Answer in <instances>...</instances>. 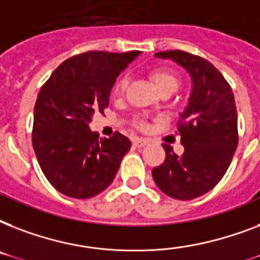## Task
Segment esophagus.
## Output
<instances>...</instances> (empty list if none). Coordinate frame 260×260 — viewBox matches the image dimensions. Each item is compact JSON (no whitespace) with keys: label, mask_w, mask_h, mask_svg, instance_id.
Listing matches in <instances>:
<instances>
[{"label":"esophagus","mask_w":260,"mask_h":260,"mask_svg":"<svg viewBox=\"0 0 260 260\" xmlns=\"http://www.w3.org/2000/svg\"><path fill=\"white\" fill-rule=\"evenodd\" d=\"M147 144H148V140H147V139L138 138V139H135V140H134V146L139 147V148H140V147L147 146Z\"/></svg>","instance_id":"34e87169"}]
</instances>
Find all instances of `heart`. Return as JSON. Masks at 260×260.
<instances>
[{
    "label": "heart",
    "mask_w": 260,
    "mask_h": 260,
    "mask_svg": "<svg viewBox=\"0 0 260 260\" xmlns=\"http://www.w3.org/2000/svg\"><path fill=\"white\" fill-rule=\"evenodd\" d=\"M150 79L159 93H173V91L177 90L178 85H179V79H178L177 74L174 71L169 70V69H163V67L154 69L152 71H150ZM125 87L126 79H117V82L114 83L113 86V94L114 95H121Z\"/></svg>",
    "instance_id": "heart-1"
}]
</instances>
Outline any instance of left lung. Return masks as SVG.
<instances>
[{
  "mask_svg": "<svg viewBox=\"0 0 260 260\" xmlns=\"http://www.w3.org/2000/svg\"><path fill=\"white\" fill-rule=\"evenodd\" d=\"M185 69L191 79L189 101L179 113L178 134L185 151L177 155L162 144L166 159L152 170L163 193L175 200H194L221 181L238 147V112L232 89L204 58L183 51L156 52Z\"/></svg>",
  "mask_w": 260,
  "mask_h": 260,
  "instance_id": "left-lung-1",
  "label": "left lung"
}]
</instances>
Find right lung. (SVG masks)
Listing matches in <instances>:
<instances>
[{
    "instance_id": "right-lung-1",
    "label": "right lung",
    "mask_w": 260,
    "mask_h": 260,
    "mask_svg": "<svg viewBox=\"0 0 260 260\" xmlns=\"http://www.w3.org/2000/svg\"><path fill=\"white\" fill-rule=\"evenodd\" d=\"M139 51H90L67 59L40 89L34 110L32 144L51 185L64 196L91 198L113 182L131 140L90 129L95 112L109 105L116 78Z\"/></svg>"
}]
</instances>
